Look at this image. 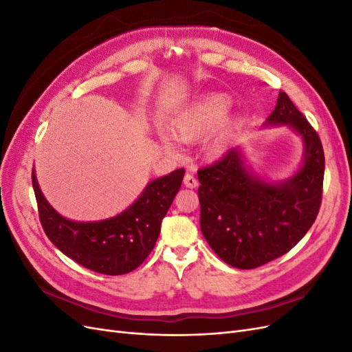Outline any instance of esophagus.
I'll return each instance as SVG.
<instances>
[{"mask_svg": "<svg viewBox=\"0 0 352 352\" xmlns=\"http://www.w3.org/2000/svg\"><path fill=\"white\" fill-rule=\"evenodd\" d=\"M184 184H185V186H186V188L194 189V188H197V186H198V180L195 179V176H194V175L186 173V175H185V177H184Z\"/></svg>", "mask_w": 352, "mask_h": 352, "instance_id": "esophagus-1", "label": "esophagus"}]
</instances>
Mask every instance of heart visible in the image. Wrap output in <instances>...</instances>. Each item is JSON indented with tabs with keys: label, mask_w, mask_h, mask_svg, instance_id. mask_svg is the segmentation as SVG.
<instances>
[{
	"label": "heart",
	"mask_w": 352,
	"mask_h": 352,
	"mask_svg": "<svg viewBox=\"0 0 352 352\" xmlns=\"http://www.w3.org/2000/svg\"><path fill=\"white\" fill-rule=\"evenodd\" d=\"M230 107L232 100L228 95H206L176 117L173 122V133L182 142L204 140L226 119ZM219 148L220 142H216L211 146V151L217 153Z\"/></svg>",
	"instance_id": "heart-1"
}]
</instances>
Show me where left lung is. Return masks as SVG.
Returning a JSON list of instances; mask_svg holds the SVG:
<instances>
[{
  "label": "left lung",
  "instance_id": "1",
  "mask_svg": "<svg viewBox=\"0 0 352 352\" xmlns=\"http://www.w3.org/2000/svg\"><path fill=\"white\" fill-rule=\"evenodd\" d=\"M267 124H287L302 136L304 164L291 179L269 184L248 173L238 148L198 170L201 232L212 251L236 269L260 267L291 251L322 204V141L286 92H279Z\"/></svg>",
  "mask_w": 352,
  "mask_h": 352
}]
</instances>
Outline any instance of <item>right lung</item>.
I'll return each mask as SVG.
<instances>
[{
  "label": "right lung",
  "instance_id": "1",
  "mask_svg": "<svg viewBox=\"0 0 352 352\" xmlns=\"http://www.w3.org/2000/svg\"><path fill=\"white\" fill-rule=\"evenodd\" d=\"M184 168L158 177L119 216L101 221H72L60 216L42 195L32 170L42 229L56 247L92 272L119 276L145 261L160 235L162 220L182 185Z\"/></svg>",
  "mask_w": 352,
  "mask_h": 352
}]
</instances>
